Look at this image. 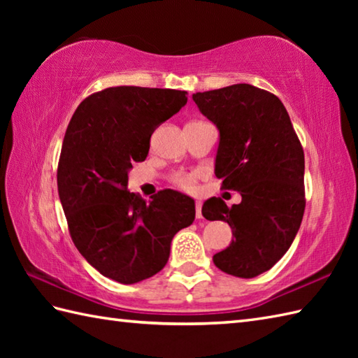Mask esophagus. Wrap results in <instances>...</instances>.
<instances>
[{"mask_svg": "<svg viewBox=\"0 0 358 358\" xmlns=\"http://www.w3.org/2000/svg\"><path fill=\"white\" fill-rule=\"evenodd\" d=\"M201 206H203L201 201H196V203H195V209H196V218H201V217H203V215H201Z\"/></svg>", "mask_w": 358, "mask_h": 358, "instance_id": "esophagus-1", "label": "esophagus"}]
</instances>
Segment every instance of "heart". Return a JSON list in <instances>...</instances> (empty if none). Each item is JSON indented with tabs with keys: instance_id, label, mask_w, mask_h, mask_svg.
Here are the masks:
<instances>
[{
	"instance_id": "1",
	"label": "heart",
	"mask_w": 358,
	"mask_h": 358,
	"mask_svg": "<svg viewBox=\"0 0 358 358\" xmlns=\"http://www.w3.org/2000/svg\"><path fill=\"white\" fill-rule=\"evenodd\" d=\"M200 178L199 172H178L172 175V185L185 192H195L196 191V181Z\"/></svg>"
}]
</instances>
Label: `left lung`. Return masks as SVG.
Returning <instances> with one entry per match:
<instances>
[{
	"mask_svg": "<svg viewBox=\"0 0 358 358\" xmlns=\"http://www.w3.org/2000/svg\"><path fill=\"white\" fill-rule=\"evenodd\" d=\"M195 104L220 131L215 175L241 203L209 199L201 214L232 227L234 240L214 263L231 275L269 271L291 248L305 214V154L278 98L250 85L196 92Z\"/></svg>",
	"mask_w": 358,
	"mask_h": 358,
	"instance_id": "obj_1",
	"label": "left lung"
}]
</instances>
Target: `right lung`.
<instances>
[{
	"instance_id": "right-lung-1",
	"label": "right lung",
	"mask_w": 358,
	"mask_h": 358,
	"mask_svg": "<svg viewBox=\"0 0 358 358\" xmlns=\"http://www.w3.org/2000/svg\"><path fill=\"white\" fill-rule=\"evenodd\" d=\"M175 89L118 86L83 100L59 155L58 195L73 245L89 264L123 285L162 271L173 235L191 226L195 204L175 191L146 203L127 191V172L144 162L150 135L187 103Z\"/></svg>"
}]
</instances>
